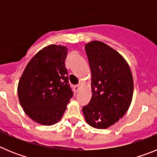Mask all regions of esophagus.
<instances>
[{"mask_svg":"<svg viewBox=\"0 0 157 157\" xmlns=\"http://www.w3.org/2000/svg\"><path fill=\"white\" fill-rule=\"evenodd\" d=\"M74 89H75V92H78V91L80 90V85L75 86Z\"/></svg>","mask_w":157,"mask_h":157,"instance_id":"34e87169","label":"esophagus"}]
</instances>
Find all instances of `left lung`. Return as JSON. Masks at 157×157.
Here are the masks:
<instances>
[{"label": "left lung", "instance_id": "obj_1", "mask_svg": "<svg viewBox=\"0 0 157 157\" xmlns=\"http://www.w3.org/2000/svg\"><path fill=\"white\" fill-rule=\"evenodd\" d=\"M92 82L90 102L82 108L86 123L106 129L123 118L130 108L134 80L130 66L121 54L105 43L86 44Z\"/></svg>", "mask_w": 157, "mask_h": 157}]
</instances>
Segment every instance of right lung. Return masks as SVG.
<instances>
[{"mask_svg":"<svg viewBox=\"0 0 157 157\" xmlns=\"http://www.w3.org/2000/svg\"><path fill=\"white\" fill-rule=\"evenodd\" d=\"M67 51L61 45L44 47L28 62L19 81L20 105L41 125H53L61 120L73 96L65 67Z\"/></svg>","mask_w":157,"mask_h":157,"instance_id":"obj_1","label":"right lung"}]
</instances>
